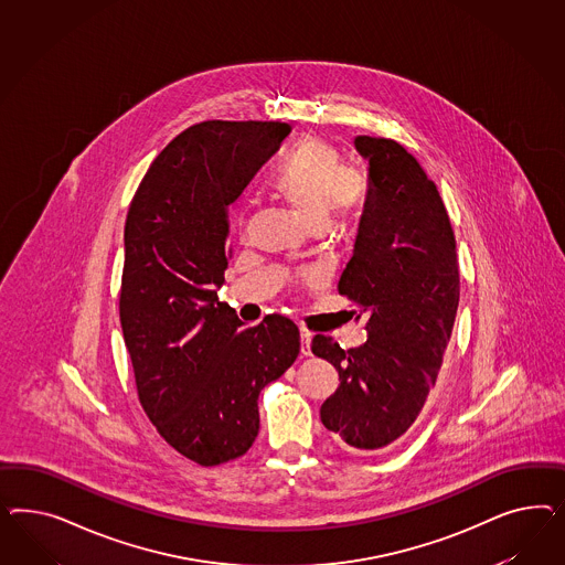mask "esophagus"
Returning <instances> with one entry per match:
<instances>
[{
  "label": "esophagus",
  "instance_id": "34e87169",
  "mask_svg": "<svg viewBox=\"0 0 565 565\" xmlns=\"http://www.w3.org/2000/svg\"><path fill=\"white\" fill-rule=\"evenodd\" d=\"M310 340H312V333L307 329H300V352H302V356H310Z\"/></svg>",
  "mask_w": 565,
  "mask_h": 565
}]
</instances>
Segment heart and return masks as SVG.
<instances>
[{
    "label": "heart",
    "instance_id": "heart-1",
    "mask_svg": "<svg viewBox=\"0 0 565 565\" xmlns=\"http://www.w3.org/2000/svg\"><path fill=\"white\" fill-rule=\"evenodd\" d=\"M271 190L315 227L323 230L331 213L350 211L366 192V178L345 168L342 153L321 137L300 138L279 163Z\"/></svg>",
    "mask_w": 565,
    "mask_h": 565
}]
</instances>
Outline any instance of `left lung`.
Wrapping results in <instances>:
<instances>
[{
    "mask_svg": "<svg viewBox=\"0 0 565 565\" xmlns=\"http://www.w3.org/2000/svg\"><path fill=\"white\" fill-rule=\"evenodd\" d=\"M354 147L369 161V190L338 290L366 315V343L343 350L315 335L310 350L340 373L321 406L326 428L352 449H379L412 427L437 381L460 271L449 215L420 163L392 138L356 137Z\"/></svg>",
    "mask_w": 565,
    "mask_h": 565,
    "instance_id": "left-lung-1",
    "label": "left lung"
}]
</instances>
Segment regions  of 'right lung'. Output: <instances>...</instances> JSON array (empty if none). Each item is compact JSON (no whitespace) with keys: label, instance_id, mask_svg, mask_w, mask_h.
<instances>
[{"label":"right lung","instance_id":"1","mask_svg":"<svg viewBox=\"0 0 565 565\" xmlns=\"http://www.w3.org/2000/svg\"><path fill=\"white\" fill-rule=\"evenodd\" d=\"M288 135L281 121L194 124L154 157L128 209L120 321L138 399L201 466L250 449L260 390L300 352L290 319L244 327L217 298L232 257L227 206Z\"/></svg>","mask_w":565,"mask_h":565}]
</instances>
